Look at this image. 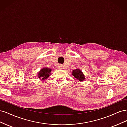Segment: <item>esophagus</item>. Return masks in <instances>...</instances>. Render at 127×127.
Returning a JSON list of instances; mask_svg holds the SVG:
<instances>
[{"label": "esophagus", "mask_w": 127, "mask_h": 127, "mask_svg": "<svg viewBox=\"0 0 127 127\" xmlns=\"http://www.w3.org/2000/svg\"><path fill=\"white\" fill-rule=\"evenodd\" d=\"M58 68L59 69H61V68H62V66H61V65H59V66H58Z\"/></svg>", "instance_id": "34e87169"}]
</instances>
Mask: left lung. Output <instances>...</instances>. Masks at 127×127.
<instances>
[{"mask_svg":"<svg viewBox=\"0 0 127 127\" xmlns=\"http://www.w3.org/2000/svg\"><path fill=\"white\" fill-rule=\"evenodd\" d=\"M72 75L75 77V78L77 79L79 82H83L85 80V75L83 72L79 69H76L72 71Z\"/></svg>","mask_w":127,"mask_h":127,"instance_id":"8db88e82","label":"left lung"}]
</instances>
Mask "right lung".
<instances>
[{"label":"right lung","instance_id":"1","mask_svg":"<svg viewBox=\"0 0 127 127\" xmlns=\"http://www.w3.org/2000/svg\"><path fill=\"white\" fill-rule=\"evenodd\" d=\"M52 69L51 68H49L48 67H43L38 72V78L45 80L49 77L50 75H51V72Z\"/></svg>","mask_w":127,"mask_h":127}]
</instances>
